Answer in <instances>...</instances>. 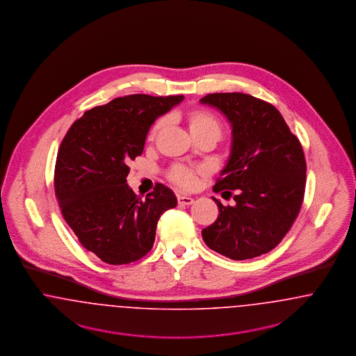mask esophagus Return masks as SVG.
<instances>
[{
    "label": "esophagus",
    "instance_id": "34e87169",
    "mask_svg": "<svg viewBox=\"0 0 356 356\" xmlns=\"http://www.w3.org/2000/svg\"><path fill=\"white\" fill-rule=\"evenodd\" d=\"M193 202H194V198H191V197L178 195V203L182 206H190V204H193Z\"/></svg>",
    "mask_w": 356,
    "mask_h": 356
}]
</instances>
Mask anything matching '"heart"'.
<instances>
[{
	"mask_svg": "<svg viewBox=\"0 0 356 356\" xmlns=\"http://www.w3.org/2000/svg\"><path fill=\"white\" fill-rule=\"evenodd\" d=\"M186 124L194 138H201L204 136H214L219 137L222 131V124L217 117L206 110V108H193L188 110L185 114ZM166 124V118H158L154 124H152L149 130V139H154L158 133L163 129ZM198 170L188 168L186 165H174L169 170V178L171 182L181 187H193L197 181Z\"/></svg>",
	"mask_w": 356,
	"mask_h": 356,
	"instance_id": "obj_1",
	"label": "heart"
}]
</instances>
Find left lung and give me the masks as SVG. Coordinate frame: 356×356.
Here are the masks:
<instances>
[{
    "mask_svg": "<svg viewBox=\"0 0 356 356\" xmlns=\"http://www.w3.org/2000/svg\"><path fill=\"white\" fill-rule=\"evenodd\" d=\"M200 102L232 124V154L213 190H235V206L213 198L219 216L202 238L232 261L259 257L278 246L299 214L306 186L302 145L277 108L250 94H207Z\"/></svg>",
    "mask_w": 356,
    "mask_h": 356,
    "instance_id": "left-lung-1",
    "label": "left lung"
}]
</instances>
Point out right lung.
I'll return each instance as SVG.
<instances>
[{
  "mask_svg": "<svg viewBox=\"0 0 356 356\" xmlns=\"http://www.w3.org/2000/svg\"><path fill=\"white\" fill-rule=\"evenodd\" d=\"M182 99L118 97L88 110L62 139L54 170L62 216L81 245L104 262L126 264L145 257L153 248L158 219L177 206L174 193L162 184L142 201L126 177L150 126Z\"/></svg>",
  "mask_w": 356,
  "mask_h": 356,
  "instance_id": "add662e5",
  "label": "right lung"
}]
</instances>
